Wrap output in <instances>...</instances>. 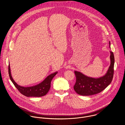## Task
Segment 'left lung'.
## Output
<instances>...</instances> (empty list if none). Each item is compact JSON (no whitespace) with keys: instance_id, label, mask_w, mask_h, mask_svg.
Returning <instances> with one entry per match:
<instances>
[{"instance_id":"left-lung-1","label":"left lung","mask_w":125,"mask_h":125,"mask_svg":"<svg viewBox=\"0 0 125 125\" xmlns=\"http://www.w3.org/2000/svg\"><path fill=\"white\" fill-rule=\"evenodd\" d=\"M110 47V42H109ZM110 52V65L106 73L99 78L87 76L80 72L75 71L76 82L73 86L74 91L79 95L89 96L99 93L107 88L111 83L114 75L115 57L113 52Z\"/></svg>"}]
</instances>
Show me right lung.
<instances>
[{
    "label": "right lung",
    "mask_w": 125,
    "mask_h": 125,
    "mask_svg": "<svg viewBox=\"0 0 125 125\" xmlns=\"http://www.w3.org/2000/svg\"><path fill=\"white\" fill-rule=\"evenodd\" d=\"M58 72L57 71L51 73L43 81L35 86L31 87H22L17 84L13 79L11 73L10 63L9 64V74L10 79L18 90L22 94L28 97H40L46 95L51 88V84L52 78Z\"/></svg>",
    "instance_id": "right-lung-1"
}]
</instances>
